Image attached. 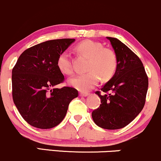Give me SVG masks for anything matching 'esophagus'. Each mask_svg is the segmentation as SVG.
<instances>
[{"label":"esophagus","mask_w":161,"mask_h":161,"mask_svg":"<svg viewBox=\"0 0 161 161\" xmlns=\"http://www.w3.org/2000/svg\"><path fill=\"white\" fill-rule=\"evenodd\" d=\"M80 95L81 97H87V96H89V93H84V92H81L80 93Z\"/></svg>","instance_id":"34e87169"}]
</instances>
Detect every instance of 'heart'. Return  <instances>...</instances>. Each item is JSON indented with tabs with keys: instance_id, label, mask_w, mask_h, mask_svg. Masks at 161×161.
I'll return each mask as SVG.
<instances>
[{
	"instance_id": "heart-1",
	"label": "heart",
	"mask_w": 161,
	"mask_h": 161,
	"mask_svg": "<svg viewBox=\"0 0 161 161\" xmlns=\"http://www.w3.org/2000/svg\"><path fill=\"white\" fill-rule=\"evenodd\" d=\"M75 50L80 55L89 58L86 73L75 76L68 80L71 86L82 92H87L98 84L100 79L107 81L116 72L118 59L115 53L109 48H104L99 42L86 39L78 43ZM57 67L60 72L65 75L73 73V66L70 55L61 52L57 59Z\"/></svg>"
}]
</instances>
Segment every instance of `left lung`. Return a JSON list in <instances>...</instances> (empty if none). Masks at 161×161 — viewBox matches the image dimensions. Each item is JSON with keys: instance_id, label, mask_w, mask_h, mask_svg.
Segmentation results:
<instances>
[{"instance_id": "left-lung-1", "label": "left lung", "mask_w": 161, "mask_h": 161, "mask_svg": "<svg viewBox=\"0 0 161 161\" xmlns=\"http://www.w3.org/2000/svg\"><path fill=\"white\" fill-rule=\"evenodd\" d=\"M118 59L115 75L95 93L101 104L92 113L96 124L105 129H119L135 119L145 103L148 77L141 59L124 43L107 37Z\"/></svg>"}]
</instances>
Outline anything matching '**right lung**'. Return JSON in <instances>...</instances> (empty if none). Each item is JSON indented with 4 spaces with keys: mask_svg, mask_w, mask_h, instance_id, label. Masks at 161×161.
Segmentation results:
<instances>
[{
    "mask_svg": "<svg viewBox=\"0 0 161 161\" xmlns=\"http://www.w3.org/2000/svg\"><path fill=\"white\" fill-rule=\"evenodd\" d=\"M75 41L53 39L30 47L13 68V100L30 125L42 129L55 127L65 117L71 101L78 96L74 87H55L64 80L57 67L58 57Z\"/></svg>",
    "mask_w": 161,
    "mask_h": 161,
    "instance_id": "right-lung-1",
    "label": "right lung"
}]
</instances>
